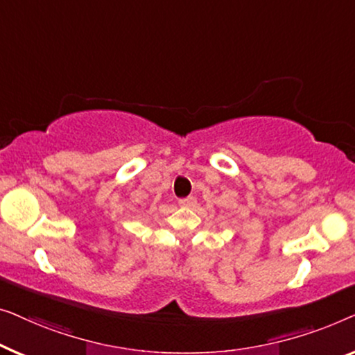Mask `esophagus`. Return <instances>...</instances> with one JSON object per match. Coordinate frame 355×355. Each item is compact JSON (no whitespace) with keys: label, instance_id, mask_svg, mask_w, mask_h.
<instances>
[{"label":"esophagus","instance_id":"obj_1","mask_svg":"<svg viewBox=\"0 0 355 355\" xmlns=\"http://www.w3.org/2000/svg\"><path fill=\"white\" fill-rule=\"evenodd\" d=\"M180 206L182 207H193L194 204H196V198H193V196H188V198H183V199H180Z\"/></svg>","mask_w":355,"mask_h":355}]
</instances>
